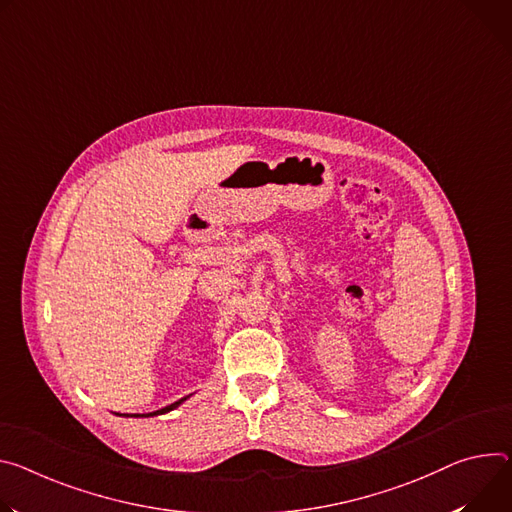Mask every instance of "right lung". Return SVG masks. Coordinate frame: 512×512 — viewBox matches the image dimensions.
I'll return each mask as SVG.
<instances>
[{
	"mask_svg": "<svg viewBox=\"0 0 512 512\" xmlns=\"http://www.w3.org/2000/svg\"><path fill=\"white\" fill-rule=\"evenodd\" d=\"M192 396V394H190ZM190 396H183L181 400H177V402H173V404H169V406H165V408H159V410H155V412H147V414H120V412H116L118 416H134V418H149V416H159V414H165V412H171V410H175L179 404H183L185 400H188Z\"/></svg>",
	"mask_w": 512,
	"mask_h": 512,
	"instance_id": "right-lung-1",
	"label": "right lung"
}]
</instances>
